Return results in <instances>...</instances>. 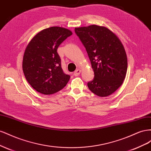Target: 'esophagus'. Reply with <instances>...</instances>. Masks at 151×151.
I'll return each instance as SVG.
<instances>
[{
  "label": "esophagus",
  "instance_id": "esophagus-1",
  "mask_svg": "<svg viewBox=\"0 0 151 151\" xmlns=\"http://www.w3.org/2000/svg\"><path fill=\"white\" fill-rule=\"evenodd\" d=\"M81 74V70L80 69H77L74 72V76H78Z\"/></svg>",
  "mask_w": 151,
  "mask_h": 151
}]
</instances>
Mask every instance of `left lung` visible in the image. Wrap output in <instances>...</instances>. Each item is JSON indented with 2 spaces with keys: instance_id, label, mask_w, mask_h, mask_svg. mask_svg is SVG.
<instances>
[{
  "instance_id": "8db88e82",
  "label": "left lung",
  "mask_w": 151,
  "mask_h": 151,
  "mask_svg": "<svg viewBox=\"0 0 151 151\" xmlns=\"http://www.w3.org/2000/svg\"><path fill=\"white\" fill-rule=\"evenodd\" d=\"M75 33L86 48L94 77L88 83L91 92L108 96L119 88L127 70V58L120 40L103 26L76 28Z\"/></svg>"
}]
</instances>
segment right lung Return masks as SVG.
I'll return each mask as SVG.
<instances>
[{
	"mask_svg": "<svg viewBox=\"0 0 151 151\" xmlns=\"http://www.w3.org/2000/svg\"><path fill=\"white\" fill-rule=\"evenodd\" d=\"M72 33L53 26L36 35L27 46L22 70L29 84L38 92L52 94L62 89L70 76L63 72L57 49Z\"/></svg>",
	"mask_w": 151,
	"mask_h": 151,
	"instance_id": "1",
	"label": "right lung"
}]
</instances>
